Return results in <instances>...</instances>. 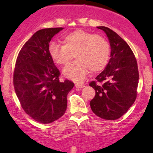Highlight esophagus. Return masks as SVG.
Returning <instances> with one entry per match:
<instances>
[{
  "label": "esophagus",
  "mask_w": 153,
  "mask_h": 153,
  "mask_svg": "<svg viewBox=\"0 0 153 153\" xmlns=\"http://www.w3.org/2000/svg\"><path fill=\"white\" fill-rule=\"evenodd\" d=\"M75 88H84L85 85H83V84H80V83H76L75 85Z\"/></svg>",
  "instance_id": "1"
}]
</instances>
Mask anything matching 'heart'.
I'll return each instance as SVG.
<instances>
[{
	"label": "heart",
	"mask_w": 153,
	"mask_h": 153,
	"mask_svg": "<svg viewBox=\"0 0 153 153\" xmlns=\"http://www.w3.org/2000/svg\"><path fill=\"white\" fill-rule=\"evenodd\" d=\"M62 45L54 42L48 47L49 55L55 64L65 65L73 59L74 62L63 69L66 78L80 82L85 78L89 70L92 73L103 71L110 57V45L103 36L88 31L77 29L62 37Z\"/></svg>",
	"instance_id": "heart-1"
}]
</instances>
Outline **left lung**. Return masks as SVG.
<instances>
[{"mask_svg": "<svg viewBox=\"0 0 153 153\" xmlns=\"http://www.w3.org/2000/svg\"><path fill=\"white\" fill-rule=\"evenodd\" d=\"M106 34L111 47L110 59L96 77L97 84L89 85L96 91L91 101L93 112L106 120L120 118L134 103L137 97L139 73L137 60L127 43L106 26H99Z\"/></svg>", "mask_w": 153, "mask_h": 153, "instance_id": "left-lung-1", "label": "left lung"}]
</instances>
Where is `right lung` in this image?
Listing matches in <instances>:
<instances>
[{"mask_svg":"<svg viewBox=\"0 0 153 153\" xmlns=\"http://www.w3.org/2000/svg\"><path fill=\"white\" fill-rule=\"evenodd\" d=\"M63 28H49L33 34L19 52L13 85L23 109L36 122L49 124L67 108V96L74 83L59 80V71L49 55L51 39Z\"/></svg>","mask_w":153,"mask_h":153,"instance_id":"add662e5","label":"right lung"}]
</instances>
